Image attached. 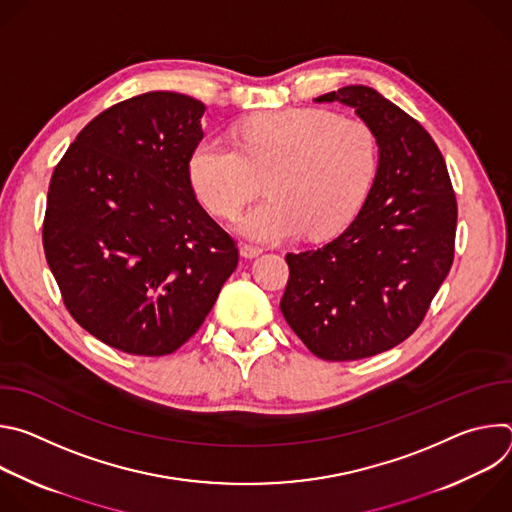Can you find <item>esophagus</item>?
Instances as JSON below:
<instances>
[{"label": "esophagus", "instance_id": "esophagus-1", "mask_svg": "<svg viewBox=\"0 0 512 512\" xmlns=\"http://www.w3.org/2000/svg\"><path fill=\"white\" fill-rule=\"evenodd\" d=\"M241 255L243 257H257V255H261L263 253V249L261 247H257V245H251V243H241Z\"/></svg>", "mask_w": 512, "mask_h": 512}]
</instances>
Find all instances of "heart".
Instances as JSON below:
<instances>
[{"label":"heart","mask_w":512,"mask_h":512,"mask_svg":"<svg viewBox=\"0 0 512 512\" xmlns=\"http://www.w3.org/2000/svg\"><path fill=\"white\" fill-rule=\"evenodd\" d=\"M379 166L375 129L328 109H281L247 119L237 145L200 139L188 158L190 182L202 204L235 218L267 179L269 200L249 210L241 233L281 241L306 231H342L367 200Z\"/></svg>","instance_id":"heart-1"}]
</instances>
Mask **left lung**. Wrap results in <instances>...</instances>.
<instances>
[{"label":"left lung","mask_w":512,"mask_h":512,"mask_svg":"<svg viewBox=\"0 0 512 512\" xmlns=\"http://www.w3.org/2000/svg\"><path fill=\"white\" fill-rule=\"evenodd\" d=\"M314 101L354 107L379 141L373 188L350 227L320 249L285 255V322L310 352L344 362L419 328L454 263L458 202L440 148L395 103L362 85Z\"/></svg>","instance_id":"obj_1"}]
</instances>
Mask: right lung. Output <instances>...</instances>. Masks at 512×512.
Masks as SVG:
<instances>
[{
	"instance_id": "right-lung-1",
	"label": "right lung",
	"mask_w": 512,
	"mask_h": 512,
	"mask_svg": "<svg viewBox=\"0 0 512 512\" xmlns=\"http://www.w3.org/2000/svg\"><path fill=\"white\" fill-rule=\"evenodd\" d=\"M204 111L170 91L125 99L83 127L50 178L42 243L62 302L127 354L188 342L239 263L188 176Z\"/></svg>"
}]
</instances>
